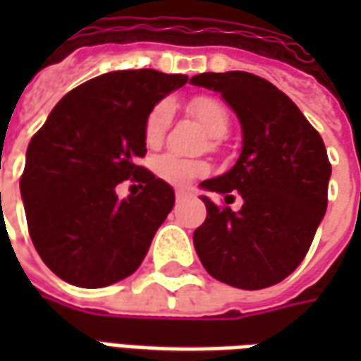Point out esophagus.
<instances>
[{"instance_id":"esophagus-1","label":"esophagus","mask_w":361,"mask_h":361,"mask_svg":"<svg viewBox=\"0 0 361 361\" xmlns=\"http://www.w3.org/2000/svg\"><path fill=\"white\" fill-rule=\"evenodd\" d=\"M185 197H188V193H185V191H176V199H178V201L185 199Z\"/></svg>"}]
</instances>
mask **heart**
Instances as JSON below:
<instances>
[{
	"label": "heart",
	"mask_w": 361,
	"mask_h": 361,
	"mask_svg": "<svg viewBox=\"0 0 361 361\" xmlns=\"http://www.w3.org/2000/svg\"><path fill=\"white\" fill-rule=\"evenodd\" d=\"M189 114L201 123L204 133L211 139H222L228 133L230 127V114L226 106L219 98L212 96H197L189 102ZM172 119V102L162 100L157 104L147 118L145 123V141L149 147H158L164 139L166 129ZM154 172L158 178H162L172 185H188L189 181L207 173V164L199 160L181 158L172 152H166L154 160Z\"/></svg>",
	"instance_id": "1"
}]
</instances>
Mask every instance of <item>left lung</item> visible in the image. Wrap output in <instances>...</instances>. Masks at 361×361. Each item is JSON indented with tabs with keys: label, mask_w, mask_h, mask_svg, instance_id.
<instances>
[{
	"label": "left lung",
	"mask_w": 361,
	"mask_h": 361,
	"mask_svg": "<svg viewBox=\"0 0 361 361\" xmlns=\"http://www.w3.org/2000/svg\"><path fill=\"white\" fill-rule=\"evenodd\" d=\"M191 85L214 90L242 126V152L204 191L243 199L219 209L207 195V220L193 245L207 272L242 290L279 284L310 250L326 211L331 164L321 135L282 90L245 71L201 73Z\"/></svg>",
	"instance_id": "1"
}]
</instances>
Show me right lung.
I'll return each instance as SVG.
<instances>
[{
	"mask_svg": "<svg viewBox=\"0 0 361 361\" xmlns=\"http://www.w3.org/2000/svg\"><path fill=\"white\" fill-rule=\"evenodd\" d=\"M188 75L111 71L67 92L30 139L20 195L38 255L59 279L104 288L133 274L172 211L173 189L137 166L145 123ZM142 183L119 200V180Z\"/></svg>",
	"mask_w": 361,
	"mask_h": 361,
	"instance_id": "add662e5",
	"label": "right lung"
}]
</instances>
